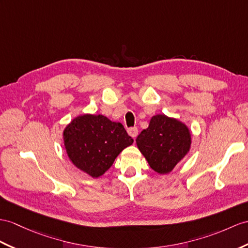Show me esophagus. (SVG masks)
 <instances>
[{
	"instance_id": "esophagus-1",
	"label": "esophagus",
	"mask_w": 248,
	"mask_h": 248,
	"mask_svg": "<svg viewBox=\"0 0 248 248\" xmlns=\"http://www.w3.org/2000/svg\"><path fill=\"white\" fill-rule=\"evenodd\" d=\"M127 132H128V135H129L131 138L136 139L137 136H138V128H137V127H130V128L127 129Z\"/></svg>"
}]
</instances>
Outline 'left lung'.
I'll return each instance as SVG.
<instances>
[{"label": "left lung", "instance_id": "obj_1", "mask_svg": "<svg viewBox=\"0 0 248 248\" xmlns=\"http://www.w3.org/2000/svg\"><path fill=\"white\" fill-rule=\"evenodd\" d=\"M136 141L149 166L159 173H168L188 153L190 134L178 120L156 114Z\"/></svg>", "mask_w": 248, "mask_h": 248}]
</instances>
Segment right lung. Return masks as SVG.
Here are the masks:
<instances>
[{"label":"right lung","instance_id":"obj_1","mask_svg":"<svg viewBox=\"0 0 248 248\" xmlns=\"http://www.w3.org/2000/svg\"><path fill=\"white\" fill-rule=\"evenodd\" d=\"M134 142L121 123L104 116L84 114L64 130L66 152L72 163L98 178L108 170L118 155Z\"/></svg>","mask_w":248,"mask_h":248}]
</instances>
